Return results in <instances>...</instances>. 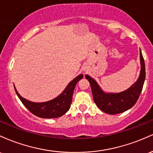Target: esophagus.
Instances as JSON below:
<instances>
[{"label":"esophagus","mask_w":153,"mask_h":153,"mask_svg":"<svg viewBox=\"0 0 153 153\" xmlns=\"http://www.w3.org/2000/svg\"><path fill=\"white\" fill-rule=\"evenodd\" d=\"M84 70H85V69H84Z\"/></svg>","instance_id":"34e87169"}]
</instances>
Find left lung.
<instances>
[{"label":"left lung","mask_w":153,"mask_h":153,"mask_svg":"<svg viewBox=\"0 0 153 153\" xmlns=\"http://www.w3.org/2000/svg\"><path fill=\"white\" fill-rule=\"evenodd\" d=\"M140 57L141 70L137 80L120 93L104 92L94 78L85 75V78L91 84L94 102L102 111L108 114H117L131 108L137 101L145 80V61L141 50Z\"/></svg>","instance_id":"left-lung-1"}]
</instances>
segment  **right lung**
<instances>
[{"mask_svg":"<svg viewBox=\"0 0 153 153\" xmlns=\"http://www.w3.org/2000/svg\"><path fill=\"white\" fill-rule=\"evenodd\" d=\"M83 75L80 74L69 82L62 93L55 99L42 103H36L24 99L19 94L14 86L16 93L23 104L33 114L41 118L52 119L62 117L69 110L72 103L73 91L75 87Z\"/></svg>","mask_w":153,"mask_h":153,"instance_id":"right-lung-1","label":"right lung"}]
</instances>
